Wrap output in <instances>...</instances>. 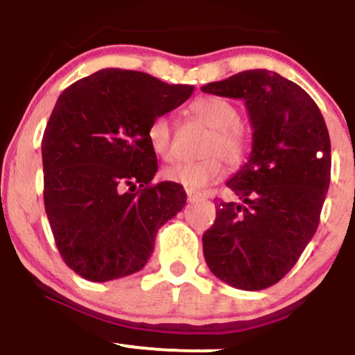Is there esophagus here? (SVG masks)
I'll return each instance as SVG.
<instances>
[{
	"label": "esophagus",
	"mask_w": 355,
	"mask_h": 355,
	"mask_svg": "<svg viewBox=\"0 0 355 355\" xmlns=\"http://www.w3.org/2000/svg\"><path fill=\"white\" fill-rule=\"evenodd\" d=\"M199 199H201V194L193 193V191H187V201L196 202V201H199Z\"/></svg>",
	"instance_id": "34e87169"
}]
</instances>
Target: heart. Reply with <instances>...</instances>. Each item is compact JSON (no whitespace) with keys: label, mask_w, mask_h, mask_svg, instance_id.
I'll list each match as a JSON object with an SVG mask.
<instances>
[{"label":"heart","mask_w":355,"mask_h":355,"mask_svg":"<svg viewBox=\"0 0 355 355\" xmlns=\"http://www.w3.org/2000/svg\"><path fill=\"white\" fill-rule=\"evenodd\" d=\"M191 112L207 128L212 129L204 146L206 157L196 162H176L162 169L164 181L182 186L187 191H201L218 182L224 174L223 162L236 166L243 161L245 136L241 129V111L234 103L220 96H202L191 103ZM148 141L156 156L169 161L173 157V124L168 116H157L148 128ZM218 157L216 158L215 156Z\"/></svg>","instance_id":"obj_1"}]
</instances>
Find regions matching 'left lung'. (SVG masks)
Listing matches in <instances>:
<instances>
[{"label": "left lung", "mask_w": 355, "mask_h": 355, "mask_svg": "<svg viewBox=\"0 0 355 355\" xmlns=\"http://www.w3.org/2000/svg\"><path fill=\"white\" fill-rule=\"evenodd\" d=\"M202 93L243 99L252 126L248 162L226 182L241 202L220 201L202 236L211 272L261 291L294 268L319 226L331 182V139L318 104L268 69L209 83Z\"/></svg>", "instance_id": "1"}]
</instances>
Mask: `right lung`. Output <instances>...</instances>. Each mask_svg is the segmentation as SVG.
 I'll return each mask as SVG.
<instances>
[{
	"instance_id": "obj_1",
	"label": "right lung",
	"mask_w": 355,
	"mask_h": 355,
	"mask_svg": "<svg viewBox=\"0 0 355 355\" xmlns=\"http://www.w3.org/2000/svg\"><path fill=\"white\" fill-rule=\"evenodd\" d=\"M193 91L107 68L58 98L41 143L44 209L62 261L81 277L106 282L143 269L157 231L184 207L182 186H151L148 128Z\"/></svg>"
}]
</instances>
